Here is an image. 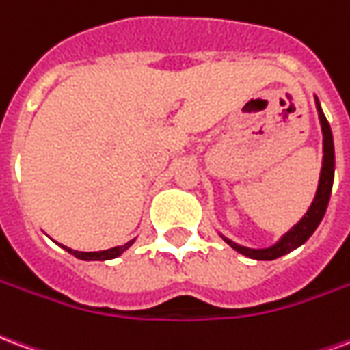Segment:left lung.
Returning <instances> with one entry per match:
<instances>
[{
	"label": "left lung",
	"instance_id": "8db88e82",
	"mask_svg": "<svg viewBox=\"0 0 350 350\" xmlns=\"http://www.w3.org/2000/svg\"><path fill=\"white\" fill-rule=\"evenodd\" d=\"M315 107L317 112H319V122H321V131H323V167H321V178H319V185H317V193L313 202L309 206V210L304 213L301 217L294 227H291L286 230L285 234L279 238L278 242L271 243L270 247H260V250H253V247H245V245H240V243L232 242L227 236L219 234L225 242L232 247L238 253H242L245 257L255 258V260H273V258H279L291 253L296 247H300L301 243L308 242V238L313 232L315 228L319 227V223L323 221L324 212L328 208V200H330L332 195V185H334V168H336V155H334V137H332L330 123L324 116L323 108H321V103L317 99L315 95Z\"/></svg>",
	"mask_w": 350,
	"mask_h": 350
}]
</instances>
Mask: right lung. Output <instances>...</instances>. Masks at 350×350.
Returning a JSON list of instances; mask_svg holds the SVG:
<instances>
[{"label": "right lung", "instance_id": "obj_1", "mask_svg": "<svg viewBox=\"0 0 350 350\" xmlns=\"http://www.w3.org/2000/svg\"><path fill=\"white\" fill-rule=\"evenodd\" d=\"M135 243V240H131V242L123 243V245H116L112 250H105V251H75L71 247H67V245H62L65 251H69L72 257L80 258V260H110V258H116L122 255L123 251H127Z\"/></svg>", "mask_w": 350, "mask_h": 350}]
</instances>
